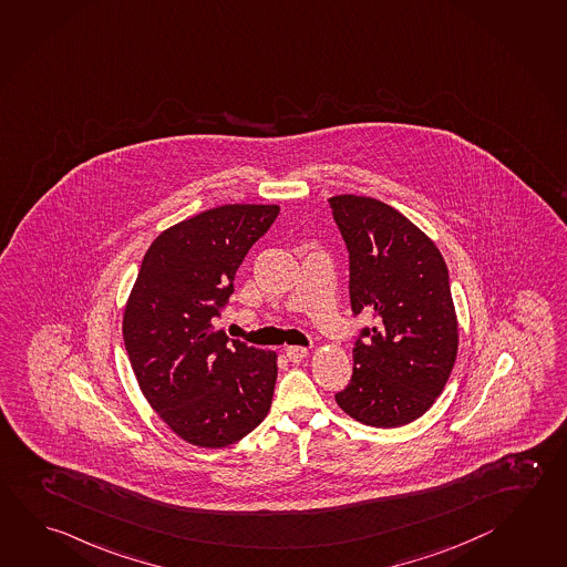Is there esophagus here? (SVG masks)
Here are the masks:
<instances>
[{"mask_svg":"<svg viewBox=\"0 0 567 567\" xmlns=\"http://www.w3.org/2000/svg\"><path fill=\"white\" fill-rule=\"evenodd\" d=\"M308 353V348H299V346H291V348L286 350V355H288L289 361H293V363L306 360Z\"/></svg>","mask_w":567,"mask_h":567,"instance_id":"1","label":"esophagus"}]
</instances>
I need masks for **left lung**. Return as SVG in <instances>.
Returning <instances> with one entry per match:
<instances>
[{
    "instance_id": "left-lung-1",
    "label": "left lung",
    "mask_w": 567,
    "mask_h": 567,
    "mask_svg": "<svg viewBox=\"0 0 567 567\" xmlns=\"http://www.w3.org/2000/svg\"><path fill=\"white\" fill-rule=\"evenodd\" d=\"M330 204L350 251L351 311L375 318L336 402L363 425L402 427L442 395L457 358L447 268L432 237L392 206L353 194Z\"/></svg>"
}]
</instances>
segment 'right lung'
Masks as SVG:
<instances>
[{
	"label": "right lung",
	"mask_w": 567,
	"mask_h": 567,
	"mask_svg": "<svg viewBox=\"0 0 567 567\" xmlns=\"http://www.w3.org/2000/svg\"><path fill=\"white\" fill-rule=\"evenodd\" d=\"M279 206L227 204L167 227L125 303L124 343L147 403L184 442L219 450L266 420L278 353L227 338L219 308Z\"/></svg>",
	"instance_id": "add662e5"
}]
</instances>
